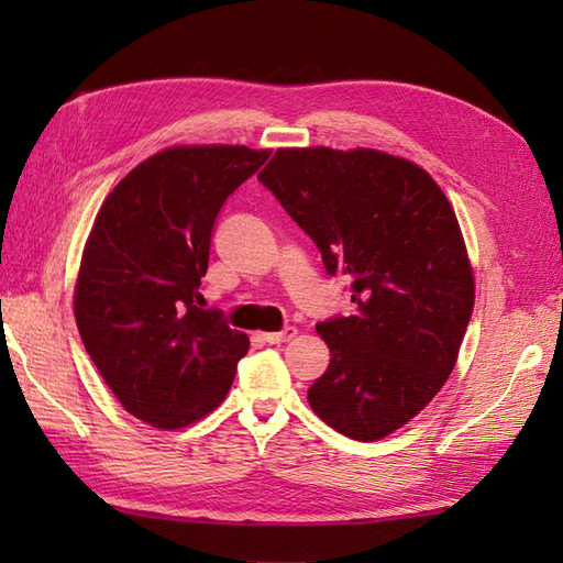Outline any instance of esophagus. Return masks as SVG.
<instances>
[{
  "mask_svg": "<svg viewBox=\"0 0 563 563\" xmlns=\"http://www.w3.org/2000/svg\"><path fill=\"white\" fill-rule=\"evenodd\" d=\"M295 336H297V329L295 327H285L283 331L263 333V341H266V343H285V341H292Z\"/></svg>",
  "mask_w": 563,
  "mask_h": 563,
  "instance_id": "1",
  "label": "esophagus"
}]
</instances>
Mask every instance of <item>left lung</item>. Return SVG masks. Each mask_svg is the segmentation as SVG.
<instances>
[{
  "label": "left lung",
  "instance_id": "1",
  "mask_svg": "<svg viewBox=\"0 0 563 563\" xmlns=\"http://www.w3.org/2000/svg\"><path fill=\"white\" fill-rule=\"evenodd\" d=\"M258 181L351 278V317L319 321L331 363L307 391L321 421L373 442L445 385L474 309L457 218L421 166L377 150H278Z\"/></svg>",
  "mask_w": 563,
  "mask_h": 563
}]
</instances>
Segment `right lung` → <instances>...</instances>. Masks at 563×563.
<instances>
[{
  "label": "right lung",
  "instance_id": "1",
  "mask_svg": "<svg viewBox=\"0 0 563 563\" xmlns=\"http://www.w3.org/2000/svg\"><path fill=\"white\" fill-rule=\"evenodd\" d=\"M271 152L172 147L135 166L97 214L81 254L75 319L125 411L184 428L230 391L246 333L202 309L214 220Z\"/></svg>",
  "mask_w": 563,
  "mask_h": 563
}]
</instances>
